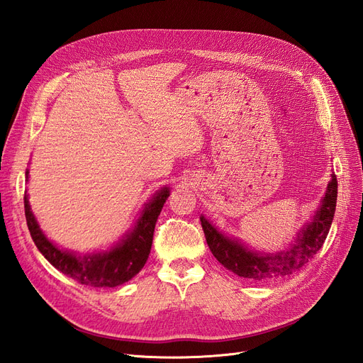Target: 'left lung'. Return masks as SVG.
I'll return each instance as SVG.
<instances>
[{
	"label": "left lung",
	"mask_w": 363,
	"mask_h": 363,
	"mask_svg": "<svg viewBox=\"0 0 363 363\" xmlns=\"http://www.w3.org/2000/svg\"><path fill=\"white\" fill-rule=\"evenodd\" d=\"M337 197V181L333 174L332 181L327 185V193L323 199L320 211L315 216L311 225L301 230L297 238V244L286 253L279 255H259L247 250L237 241H232L221 235L211 223L201 217L205 238L213 252L214 258L223 265L226 270L249 280H276L294 274L301 270L315 255L318 253L324 244L327 233L330 230L332 220L335 216Z\"/></svg>",
	"instance_id": "8db88e82"
}]
</instances>
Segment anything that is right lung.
I'll return each instance as SVG.
<instances>
[{
  "instance_id": "obj_1",
  "label": "right lung",
  "mask_w": 363,
  "mask_h": 363,
  "mask_svg": "<svg viewBox=\"0 0 363 363\" xmlns=\"http://www.w3.org/2000/svg\"><path fill=\"white\" fill-rule=\"evenodd\" d=\"M167 197L169 189H162L154 197V201L146 206L134 232L128 235V238L123 240L118 247H114L108 253L84 256V258H77L72 253L58 250L52 242L45 238L36 218L30 211L27 194L24 196V206L27 226L34 244L58 272L72 277L84 286L114 288L133 279L146 264L152 247V240H154L157 218Z\"/></svg>"
}]
</instances>
